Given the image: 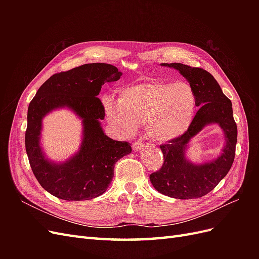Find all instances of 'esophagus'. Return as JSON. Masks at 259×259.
<instances>
[{"label": "esophagus", "instance_id": "34e87169", "mask_svg": "<svg viewBox=\"0 0 259 259\" xmlns=\"http://www.w3.org/2000/svg\"><path fill=\"white\" fill-rule=\"evenodd\" d=\"M144 147H145V143L143 142V140H140V139L138 140V142L133 144V149H134V150H136V151L142 150Z\"/></svg>", "mask_w": 259, "mask_h": 259}]
</instances>
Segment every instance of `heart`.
<instances>
[{
    "instance_id": "obj_1",
    "label": "heart",
    "mask_w": 259,
    "mask_h": 259,
    "mask_svg": "<svg viewBox=\"0 0 259 259\" xmlns=\"http://www.w3.org/2000/svg\"><path fill=\"white\" fill-rule=\"evenodd\" d=\"M108 122L123 135L135 131L136 124L146 123L148 135L155 142L173 140L189 128L197 98L186 82L148 81L128 86L117 101L104 98Z\"/></svg>"
}]
</instances>
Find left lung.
<instances>
[{
	"label": "left lung",
	"mask_w": 259,
	"mask_h": 259,
	"mask_svg": "<svg viewBox=\"0 0 259 259\" xmlns=\"http://www.w3.org/2000/svg\"><path fill=\"white\" fill-rule=\"evenodd\" d=\"M176 69L193 89L197 114L182 136L161 145L164 163L150 175L156 191L180 200L198 199L210 192L228 174L236 155L238 137L237 124L233 119L231 100L223 93L221 86L206 70L177 64H161ZM209 123H218L224 132L225 145L218 158L194 164L187 160L185 150L190 140Z\"/></svg>",
	"instance_id": "1"
}]
</instances>
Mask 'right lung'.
<instances>
[{
  "label": "right lung",
  "instance_id": "add662e5",
  "mask_svg": "<svg viewBox=\"0 0 259 259\" xmlns=\"http://www.w3.org/2000/svg\"><path fill=\"white\" fill-rule=\"evenodd\" d=\"M122 72L109 64H86L52 75L37 90L27 115L26 151L37 182L54 197L84 201L105 193L114 174V164L132 152L126 142L108 137L100 120L105 108L97 95L106 82H114ZM68 107L82 120L79 151L65 162L46 158L39 145L42 117L53 110Z\"/></svg>",
  "mask_w": 259,
  "mask_h": 259
}]
</instances>
